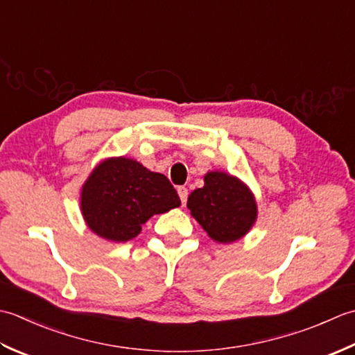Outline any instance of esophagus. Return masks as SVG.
<instances>
[{
    "instance_id": "1",
    "label": "esophagus",
    "mask_w": 355,
    "mask_h": 355,
    "mask_svg": "<svg viewBox=\"0 0 355 355\" xmlns=\"http://www.w3.org/2000/svg\"><path fill=\"white\" fill-rule=\"evenodd\" d=\"M178 194H179V198H180V202H182V205H185L187 204V198H188V190L185 187H179L178 188Z\"/></svg>"
}]
</instances>
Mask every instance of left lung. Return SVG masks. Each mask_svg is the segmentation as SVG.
Instances as JSON below:
<instances>
[{
  "instance_id": "left-lung-1",
  "label": "left lung",
  "mask_w": 355,
  "mask_h": 355,
  "mask_svg": "<svg viewBox=\"0 0 355 355\" xmlns=\"http://www.w3.org/2000/svg\"><path fill=\"white\" fill-rule=\"evenodd\" d=\"M204 182V187L188 196L187 207L191 216L213 241H239L257 219V205L250 188L223 171H208Z\"/></svg>"
}]
</instances>
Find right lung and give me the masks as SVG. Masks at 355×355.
<instances>
[{
	"instance_id": "obj_1",
	"label": "right lung",
	"mask_w": 355,
	"mask_h": 355,
	"mask_svg": "<svg viewBox=\"0 0 355 355\" xmlns=\"http://www.w3.org/2000/svg\"><path fill=\"white\" fill-rule=\"evenodd\" d=\"M179 205L180 199L167 178L124 156L96 165L81 190L85 223L112 242L130 241L151 216Z\"/></svg>"
}]
</instances>
